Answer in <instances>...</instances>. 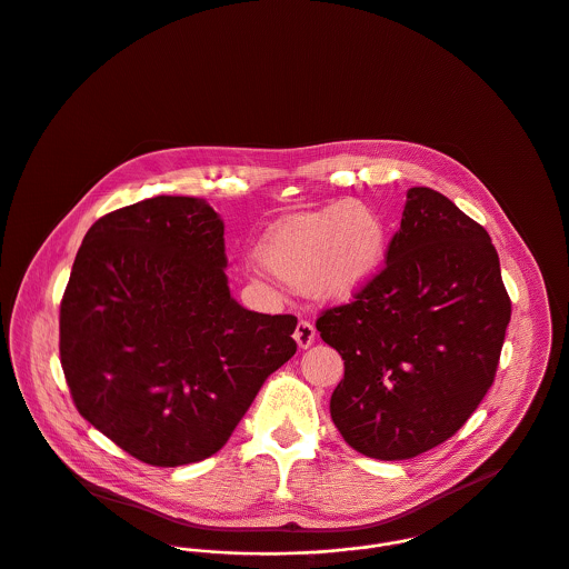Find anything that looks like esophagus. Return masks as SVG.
Masks as SVG:
<instances>
[{
	"mask_svg": "<svg viewBox=\"0 0 569 569\" xmlns=\"http://www.w3.org/2000/svg\"><path fill=\"white\" fill-rule=\"evenodd\" d=\"M293 340L298 342L300 349H309L316 342V327L311 322H307V320H300L298 327H296Z\"/></svg>",
	"mask_w": 569,
	"mask_h": 569,
	"instance_id": "obj_1",
	"label": "esophagus"
}]
</instances>
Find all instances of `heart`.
<instances>
[{"label": "heart", "mask_w": 569, "mask_h": 569, "mask_svg": "<svg viewBox=\"0 0 569 569\" xmlns=\"http://www.w3.org/2000/svg\"><path fill=\"white\" fill-rule=\"evenodd\" d=\"M386 251L388 229L378 209L345 200L271 224L256 247V260L289 287L340 302L376 280Z\"/></svg>", "instance_id": "obj_1"}]
</instances>
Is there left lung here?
<instances>
[{
    "label": "left lung",
    "mask_w": 569,
    "mask_h": 569,
    "mask_svg": "<svg viewBox=\"0 0 569 569\" xmlns=\"http://www.w3.org/2000/svg\"><path fill=\"white\" fill-rule=\"evenodd\" d=\"M512 305L488 231L450 198L410 188L386 267L316 327L345 360L331 419L373 459L452 437L495 381Z\"/></svg>",
    "instance_id": "1"
}]
</instances>
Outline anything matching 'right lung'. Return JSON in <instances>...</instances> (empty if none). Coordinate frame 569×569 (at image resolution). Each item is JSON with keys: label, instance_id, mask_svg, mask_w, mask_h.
<instances>
[{"label": "right lung", "instance_id": "obj_1", "mask_svg": "<svg viewBox=\"0 0 569 569\" xmlns=\"http://www.w3.org/2000/svg\"><path fill=\"white\" fill-rule=\"evenodd\" d=\"M224 224L202 198L154 196L99 218L61 300L59 356L77 410L159 468L218 452L296 353V316L240 307Z\"/></svg>", "mask_w": 569, "mask_h": 569}]
</instances>
